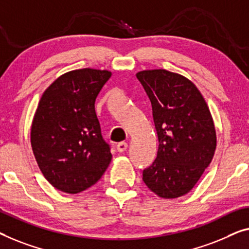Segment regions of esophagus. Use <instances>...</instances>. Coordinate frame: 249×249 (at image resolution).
Returning a JSON list of instances; mask_svg holds the SVG:
<instances>
[{
  "mask_svg": "<svg viewBox=\"0 0 249 249\" xmlns=\"http://www.w3.org/2000/svg\"><path fill=\"white\" fill-rule=\"evenodd\" d=\"M126 148H127V143H125V142H121L116 145V150L120 152V153L126 151Z\"/></svg>",
  "mask_w": 249,
  "mask_h": 249,
  "instance_id": "esophagus-1",
  "label": "esophagus"
}]
</instances>
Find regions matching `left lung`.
Here are the masks:
<instances>
[{
	"label": "left lung",
	"instance_id": "1",
	"mask_svg": "<svg viewBox=\"0 0 249 249\" xmlns=\"http://www.w3.org/2000/svg\"><path fill=\"white\" fill-rule=\"evenodd\" d=\"M152 105L158 155L143 170V181L164 199L184 196L213 160L217 145L209 107L196 85L165 69L136 73Z\"/></svg>",
	"mask_w": 249,
	"mask_h": 249
}]
</instances>
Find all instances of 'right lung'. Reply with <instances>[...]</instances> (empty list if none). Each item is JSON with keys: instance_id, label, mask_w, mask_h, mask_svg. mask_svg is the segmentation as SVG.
Masks as SVG:
<instances>
[{"instance_id": "right-lung-1", "label": "right lung", "mask_w": 249, "mask_h": 249, "mask_svg": "<svg viewBox=\"0 0 249 249\" xmlns=\"http://www.w3.org/2000/svg\"><path fill=\"white\" fill-rule=\"evenodd\" d=\"M110 76L91 68L66 72L44 90L36 110L33 154L43 177L66 194L94 185L112 160L95 112L96 97Z\"/></svg>"}]
</instances>
